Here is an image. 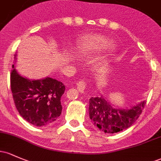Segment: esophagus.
Masks as SVG:
<instances>
[{
	"mask_svg": "<svg viewBox=\"0 0 161 161\" xmlns=\"http://www.w3.org/2000/svg\"><path fill=\"white\" fill-rule=\"evenodd\" d=\"M86 86H87L86 81L83 80V79H81V80L79 81L77 83V89L79 90L80 92H84L85 89H86Z\"/></svg>",
	"mask_w": 161,
	"mask_h": 161,
	"instance_id": "esophagus-1",
	"label": "esophagus"
}]
</instances>
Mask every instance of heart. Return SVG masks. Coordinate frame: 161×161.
<instances>
[{"instance_id":"1","label":"heart","mask_w":161,"mask_h":161,"mask_svg":"<svg viewBox=\"0 0 161 161\" xmlns=\"http://www.w3.org/2000/svg\"><path fill=\"white\" fill-rule=\"evenodd\" d=\"M92 44H98V45L103 46H110L112 43L108 39L104 37V36H95V37L90 39L89 41L86 43L85 47H89Z\"/></svg>"}]
</instances>
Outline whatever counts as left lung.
Listing matches in <instances>:
<instances>
[{"label": "left lung", "mask_w": 161, "mask_h": 161, "mask_svg": "<svg viewBox=\"0 0 161 161\" xmlns=\"http://www.w3.org/2000/svg\"><path fill=\"white\" fill-rule=\"evenodd\" d=\"M146 102H141L130 109L114 108L106 98L92 97L89 99V117L98 129L114 134L127 129L135 122L142 113Z\"/></svg>", "instance_id": "8db88e82"}]
</instances>
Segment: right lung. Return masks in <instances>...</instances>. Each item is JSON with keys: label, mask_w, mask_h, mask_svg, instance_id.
Masks as SVG:
<instances>
[{"label": "right lung", "mask_w": 161, "mask_h": 161, "mask_svg": "<svg viewBox=\"0 0 161 161\" xmlns=\"http://www.w3.org/2000/svg\"><path fill=\"white\" fill-rule=\"evenodd\" d=\"M10 72V88L17 110L24 119L36 126H45L60 116L61 97L65 86L56 79L31 80L22 77L14 66Z\"/></svg>", "instance_id": "obj_1"}]
</instances>
